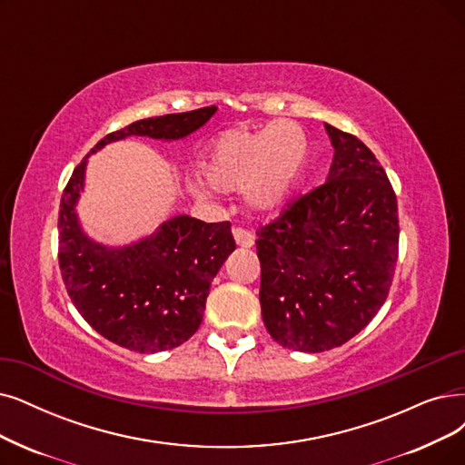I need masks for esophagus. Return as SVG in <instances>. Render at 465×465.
<instances>
[{"label":"esophagus","mask_w":465,"mask_h":465,"mask_svg":"<svg viewBox=\"0 0 465 465\" xmlns=\"http://www.w3.org/2000/svg\"><path fill=\"white\" fill-rule=\"evenodd\" d=\"M232 236H234L236 244H238L240 248H252V246L255 244V236H253L250 231H246V229L236 227V229L232 231Z\"/></svg>","instance_id":"esophagus-1"}]
</instances>
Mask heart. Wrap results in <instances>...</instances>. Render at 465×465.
<instances>
[{
    "mask_svg": "<svg viewBox=\"0 0 465 465\" xmlns=\"http://www.w3.org/2000/svg\"><path fill=\"white\" fill-rule=\"evenodd\" d=\"M309 137L290 120L262 129L234 127L203 151L198 175L215 191H240L255 212L282 208L300 187L309 163ZM193 193L206 196L200 187Z\"/></svg>",
    "mask_w": 465,
    "mask_h": 465,
    "instance_id": "heart-1",
    "label": "heart"
}]
</instances>
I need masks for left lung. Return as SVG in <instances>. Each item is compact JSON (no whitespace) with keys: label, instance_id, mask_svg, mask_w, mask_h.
<instances>
[{"label":"left lung","instance_id":"8db88e82","mask_svg":"<svg viewBox=\"0 0 465 465\" xmlns=\"http://www.w3.org/2000/svg\"><path fill=\"white\" fill-rule=\"evenodd\" d=\"M333 160L324 184L257 231L263 322L286 349L322 352L376 317L399 257L397 196L372 151L324 124Z\"/></svg>","mask_w":465,"mask_h":465}]
</instances>
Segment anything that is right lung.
<instances>
[{
    "instance_id": "obj_1",
    "label": "right lung",
    "mask_w": 465,
    "mask_h": 465,
    "mask_svg": "<svg viewBox=\"0 0 465 465\" xmlns=\"http://www.w3.org/2000/svg\"><path fill=\"white\" fill-rule=\"evenodd\" d=\"M215 110L206 106L134 122L108 134L91 153L132 135L183 139ZM89 154L76 165L61 198L59 267L66 292L85 322L108 341L137 352L175 349L198 330L213 276L236 248L231 223L175 215L139 242L99 244L82 231L76 213Z\"/></svg>"
}]
</instances>
